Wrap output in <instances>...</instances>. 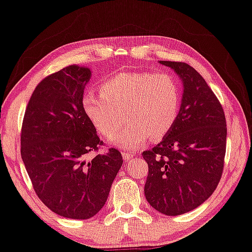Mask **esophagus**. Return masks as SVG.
<instances>
[{
    "label": "esophagus",
    "mask_w": 252,
    "mask_h": 252,
    "mask_svg": "<svg viewBox=\"0 0 252 252\" xmlns=\"http://www.w3.org/2000/svg\"><path fill=\"white\" fill-rule=\"evenodd\" d=\"M122 157L125 158V160H130L132 159L134 157V154L133 153H129V152H122Z\"/></svg>",
    "instance_id": "1"
}]
</instances>
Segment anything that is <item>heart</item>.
Segmentation results:
<instances>
[{"label": "heart", "instance_id": "heart-1", "mask_svg": "<svg viewBox=\"0 0 252 252\" xmlns=\"http://www.w3.org/2000/svg\"><path fill=\"white\" fill-rule=\"evenodd\" d=\"M181 95L170 74L123 72L107 79L99 95L88 94L82 107L96 130L112 138L126 116L129 123L113 138L116 147L136 149L148 139H160L174 126ZM126 116L125 117L124 115Z\"/></svg>", "mask_w": 252, "mask_h": 252}]
</instances>
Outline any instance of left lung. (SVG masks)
Listing matches in <instances>:
<instances>
[{"mask_svg":"<svg viewBox=\"0 0 252 252\" xmlns=\"http://www.w3.org/2000/svg\"><path fill=\"white\" fill-rule=\"evenodd\" d=\"M183 84L179 116L163 140L142 157L148 164L145 196L167 216L190 212L212 196L222 178L226 120L205 79L185 62L159 61Z\"/></svg>","mask_w":252,"mask_h":252,"instance_id":"obj_1","label":"left lung"}]
</instances>
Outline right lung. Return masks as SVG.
I'll use <instances>...</instances> for the list:
<instances>
[{
    "instance_id": "add662e5",
    "label": "right lung",
    "mask_w": 252,
    "mask_h": 252,
    "mask_svg": "<svg viewBox=\"0 0 252 252\" xmlns=\"http://www.w3.org/2000/svg\"><path fill=\"white\" fill-rule=\"evenodd\" d=\"M92 72L69 65L37 85L21 127V157L33 190L60 216L88 220L103 208L123 159L103 141L82 107Z\"/></svg>"
}]
</instances>
